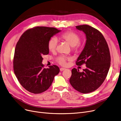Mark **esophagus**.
Masks as SVG:
<instances>
[{"mask_svg":"<svg viewBox=\"0 0 121 121\" xmlns=\"http://www.w3.org/2000/svg\"><path fill=\"white\" fill-rule=\"evenodd\" d=\"M65 68H61L60 69V71H63L65 70Z\"/></svg>","mask_w":121,"mask_h":121,"instance_id":"esophagus-1","label":"esophagus"}]
</instances>
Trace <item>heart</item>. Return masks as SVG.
<instances>
[{"mask_svg":"<svg viewBox=\"0 0 121 121\" xmlns=\"http://www.w3.org/2000/svg\"><path fill=\"white\" fill-rule=\"evenodd\" d=\"M59 39L66 42L71 47H73L74 51H78L81 48V44L79 41L80 40L79 35L73 31H68L58 36ZM58 40L55 37L51 38L48 42V47L49 51L54 52L55 50L57 44ZM67 58L64 56H61L57 58L56 60L62 66L66 65Z\"/></svg>","mask_w":121,"mask_h":121,"instance_id":"heart-1","label":"heart"}]
</instances>
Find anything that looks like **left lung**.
<instances>
[{
  "label": "left lung",
  "mask_w": 121,
  "mask_h": 121,
  "mask_svg": "<svg viewBox=\"0 0 121 121\" xmlns=\"http://www.w3.org/2000/svg\"><path fill=\"white\" fill-rule=\"evenodd\" d=\"M86 36L84 48L78 56L76 64L86 65L82 72L73 68L69 82L76 90L83 94L93 92L102 84L110 66L109 49L104 36L89 25L75 26Z\"/></svg>",
  "instance_id": "left-lung-1"
}]
</instances>
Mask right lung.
I'll return each mask as SVG.
<instances>
[{"instance_id": "add662e5", "label": "right lung", "mask_w": 121, "mask_h": 121, "mask_svg": "<svg viewBox=\"0 0 121 121\" xmlns=\"http://www.w3.org/2000/svg\"><path fill=\"white\" fill-rule=\"evenodd\" d=\"M61 30L53 27H36L22 35L15 48L14 70L22 86L29 92L40 94L52 85L60 69L53 65L43 68V55L49 53L48 42Z\"/></svg>"}]
</instances>
